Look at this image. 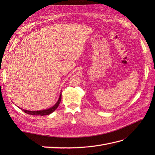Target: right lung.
Masks as SVG:
<instances>
[{
  "label": "right lung",
  "instance_id": "1",
  "mask_svg": "<svg viewBox=\"0 0 155 155\" xmlns=\"http://www.w3.org/2000/svg\"><path fill=\"white\" fill-rule=\"evenodd\" d=\"M61 94L60 96H59V98L58 101H57V103L52 107L50 108V109H46V110H37V111H31V110H25L23 109H21V108H20V109L24 111L25 112H26V113L28 114H30V115H40V116H45V115H48L51 113H52V112L57 109V108L58 107L60 102H61Z\"/></svg>",
  "mask_w": 155,
  "mask_h": 155
}]
</instances>
